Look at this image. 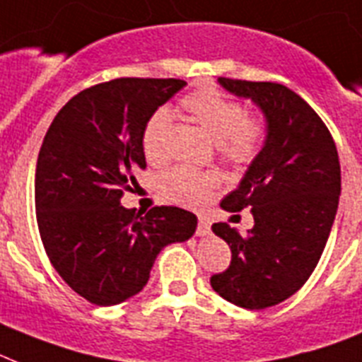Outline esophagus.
Wrapping results in <instances>:
<instances>
[{"instance_id": "34e87169", "label": "esophagus", "mask_w": 362, "mask_h": 362, "mask_svg": "<svg viewBox=\"0 0 362 362\" xmlns=\"http://www.w3.org/2000/svg\"><path fill=\"white\" fill-rule=\"evenodd\" d=\"M209 228H211V224H209V221L206 217H199V226H197V235H200V238H204V235H208L209 233Z\"/></svg>"}]
</instances>
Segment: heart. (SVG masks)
Here are the masks:
<instances>
[{"mask_svg":"<svg viewBox=\"0 0 362 362\" xmlns=\"http://www.w3.org/2000/svg\"><path fill=\"white\" fill-rule=\"evenodd\" d=\"M182 106L191 119L199 123L218 144V153L233 165H247L259 153L265 124L259 117L247 114L239 101L218 92L215 88H204L184 97ZM173 115L167 108H158L148 115L141 134V145L148 162L162 163L169 156V132ZM217 176L189 167H175L163 173L158 180L160 193L173 204L195 206L204 204L217 187Z\"/></svg>","mask_w":362,"mask_h":362,"instance_id":"1","label":"heart"}]
</instances>
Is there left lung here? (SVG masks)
Here are the masks:
<instances>
[{
	"mask_svg": "<svg viewBox=\"0 0 362 362\" xmlns=\"http://www.w3.org/2000/svg\"><path fill=\"white\" fill-rule=\"evenodd\" d=\"M218 84L259 106L267 138L238 189L221 202L226 211L250 208L254 226L247 235L226 223L211 226L232 261L209 284L239 308H272L308 281L324 252L341 195L339 154L317 112L284 84L226 77Z\"/></svg>",
	"mask_w": 362,
	"mask_h": 362,
	"instance_id": "obj_1",
	"label": "left lung"
}]
</instances>
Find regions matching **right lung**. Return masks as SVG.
<instances>
[{"label": "right lung", "mask_w": 362, "mask_h": 362, "mask_svg": "<svg viewBox=\"0 0 362 362\" xmlns=\"http://www.w3.org/2000/svg\"><path fill=\"white\" fill-rule=\"evenodd\" d=\"M180 78H114L71 97L44 138L35 178L38 230L51 265L77 294L115 305L144 289L163 247L195 233L176 206L147 214L121 206L145 169L148 115L180 92Z\"/></svg>", "instance_id": "right-lung-1"}]
</instances>
